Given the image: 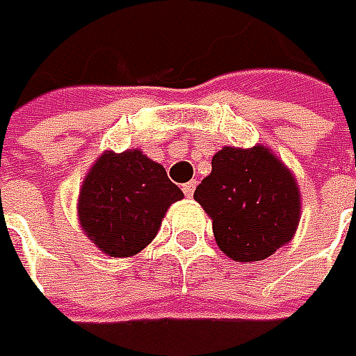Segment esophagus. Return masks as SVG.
<instances>
[{
    "mask_svg": "<svg viewBox=\"0 0 356 356\" xmlns=\"http://www.w3.org/2000/svg\"><path fill=\"white\" fill-rule=\"evenodd\" d=\"M195 185H197V181H189V183H185V185H183V193H185L187 197H191V195H193V191H195Z\"/></svg>",
    "mask_w": 356,
    "mask_h": 356,
    "instance_id": "esophagus-1",
    "label": "esophagus"
}]
</instances>
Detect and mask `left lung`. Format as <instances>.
Masks as SVG:
<instances>
[{"label":"left lung","mask_w":356,"mask_h":356,"mask_svg":"<svg viewBox=\"0 0 356 356\" xmlns=\"http://www.w3.org/2000/svg\"><path fill=\"white\" fill-rule=\"evenodd\" d=\"M193 199L213 221L220 250L236 261H260L294 238L300 189L268 147H223Z\"/></svg>","instance_id":"1"}]
</instances>
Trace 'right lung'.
Returning <instances> with one entry per match:
<instances>
[{"instance_id": "add662e5", "label": "right lung", "mask_w": 356, "mask_h": 356, "mask_svg": "<svg viewBox=\"0 0 356 356\" xmlns=\"http://www.w3.org/2000/svg\"><path fill=\"white\" fill-rule=\"evenodd\" d=\"M183 199L163 165L138 149L104 151L86 173L78 220L106 256L129 258L155 240L171 203Z\"/></svg>"}]
</instances>
